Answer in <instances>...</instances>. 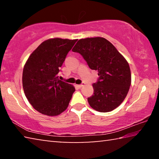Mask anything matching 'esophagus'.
Masks as SVG:
<instances>
[{
  "mask_svg": "<svg viewBox=\"0 0 159 159\" xmlns=\"http://www.w3.org/2000/svg\"><path fill=\"white\" fill-rule=\"evenodd\" d=\"M84 85H85V83H82L81 84H80V85H79L78 86H79V88H82Z\"/></svg>",
  "mask_w": 159,
  "mask_h": 159,
  "instance_id": "34e87169",
  "label": "esophagus"
}]
</instances>
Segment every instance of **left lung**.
Returning <instances> with one entry per match:
<instances>
[{
    "label": "left lung",
    "instance_id": "obj_1",
    "mask_svg": "<svg viewBox=\"0 0 159 159\" xmlns=\"http://www.w3.org/2000/svg\"><path fill=\"white\" fill-rule=\"evenodd\" d=\"M73 52L83 56L88 65L98 71L93 83V95L88 98L90 106L99 112L115 109L124 100L131 84L128 61L109 41L102 37L80 39Z\"/></svg>",
    "mask_w": 159,
    "mask_h": 159
}]
</instances>
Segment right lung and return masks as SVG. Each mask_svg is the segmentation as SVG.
<instances>
[{"label":"right lung","mask_w":159,"mask_h":159,"mask_svg":"<svg viewBox=\"0 0 159 159\" xmlns=\"http://www.w3.org/2000/svg\"><path fill=\"white\" fill-rule=\"evenodd\" d=\"M77 39L46 40L29 56L24 66L23 89L34 108L43 114L57 116L65 111L75 91L59 80L60 67Z\"/></svg>","instance_id":"add662e5"}]
</instances>
